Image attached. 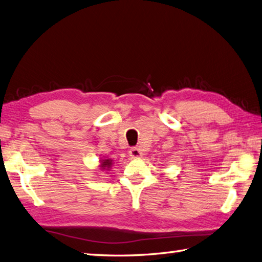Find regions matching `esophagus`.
<instances>
[{
    "label": "esophagus",
    "mask_w": 262,
    "mask_h": 262,
    "mask_svg": "<svg viewBox=\"0 0 262 262\" xmlns=\"http://www.w3.org/2000/svg\"><path fill=\"white\" fill-rule=\"evenodd\" d=\"M129 155H130L131 158L135 159V158H140V157L142 156V152H141L140 149L132 148V149L129 151Z\"/></svg>",
    "instance_id": "esophagus-1"
}]
</instances>
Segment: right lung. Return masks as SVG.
Masks as SVG:
<instances>
[{"instance_id": "1", "label": "right lung", "mask_w": 262, "mask_h": 262, "mask_svg": "<svg viewBox=\"0 0 262 262\" xmlns=\"http://www.w3.org/2000/svg\"><path fill=\"white\" fill-rule=\"evenodd\" d=\"M112 165H113V160H112V159L104 158V159H101V160H100V166H98V167H100L101 170L107 171V170L111 169Z\"/></svg>"}]
</instances>
